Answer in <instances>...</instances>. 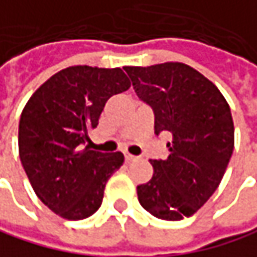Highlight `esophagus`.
<instances>
[{
	"mask_svg": "<svg viewBox=\"0 0 257 257\" xmlns=\"http://www.w3.org/2000/svg\"><path fill=\"white\" fill-rule=\"evenodd\" d=\"M124 160H126V163H133V161H137V160H139V157L131 155V154H126V155H124Z\"/></svg>",
	"mask_w": 257,
	"mask_h": 257,
	"instance_id": "1",
	"label": "esophagus"
}]
</instances>
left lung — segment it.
<instances>
[{
	"label": "left lung",
	"instance_id": "obj_1",
	"mask_svg": "<svg viewBox=\"0 0 257 257\" xmlns=\"http://www.w3.org/2000/svg\"><path fill=\"white\" fill-rule=\"evenodd\" d=\"M140 100L167 133L166 160H151L154 176L137 187L140 205L161 220L193 215L218 188L233 152V120L220 90L184 63L126 66Z\"/></svg>",
	"mask_w": 257,
	"mask_h": 257
}]
</instances>
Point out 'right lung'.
<instances>
[{
	"label": "right lung",
	"mask_w": 257,
	"mask_h": 257,
	"mask_svg": "<svg viewBox=\"0 0 257 257\" xmlns=\"http://www.w3.org/2000/svg\"><path fill=\"white\" fill-rule=\"evenodd\" d=\"M131 82L118 67L72 66L42 84L19 120V158L37 197L66 220L93 215L123 154L91 151L88 131L112 94Z\"/></svg>",
	"instance_id": "obj_1"
}]
</instances>
